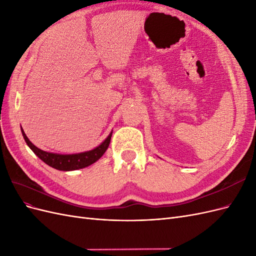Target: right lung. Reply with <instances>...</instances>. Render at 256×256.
<instances>
[{
  "mask_svg": "<svg viewBox=\"0 0 256 256\" xmlns=\"http://www.w3.org/2000/svg\"><path fill=\"white\" fill-rule=\"evenodd\" d=\"M21 132L23 138H24L26 144L28 145L30 148L34 152L36 156L40 159H42L46 164H48L51 168H54L56 170H60V171H74V170L83 168L92 164L98 159L102 158V154L106 152L108 147H109L111 136H112V132H111L102 144L92 150L80 152V154H60L48 152L38 148V147H36L28 140L22 128H21Z\"/></svg>",
  "mask_w": 256,
  "mask_h": 256,
  "instance_id": "obj_1",
  "label": "right lung"
}]
</instances>
